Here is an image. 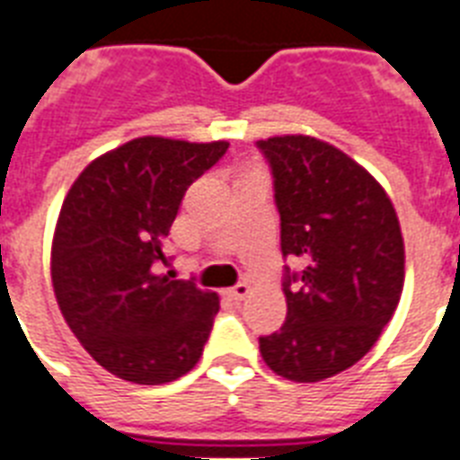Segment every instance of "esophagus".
<instances>
[{"label":"esophagus","instance_id":"34e87169","mask_svg":"<svg viewBox=\"0 0 460 460\" xmlns=\"http://www.w3.org/2000/svg\"><path fill=\"white\" fill-rule=\"evenodd\" d=\"M229 296L234 298V301H243V298H248V296H251V287H248L245 281H238L236 287L229 288Z\"/></svg>","mask_w":460,"mask_h":460}]
</instances>
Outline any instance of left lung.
Returning <instances> with one entry per match:
<instances>
[{
	"instance_id": "obj_1",
	"label": "left lung",
	"mask_w": 460,
	"mask_h": 460,
	"mask_svg": "<svg viewBox=\"0 0 460 460\" xmlns=\"http://www.w3.org/2000/svg\"><path fill=\"white\" fill-rule=\"evenodd\" d=\"M281 219L287 322L260 336L277 375L320 382L356 365L403 291V238L385 188L349 155L310 136L258 140Z\"/></svg>"
}]
</instances>
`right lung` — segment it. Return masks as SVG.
Returning <instances> with one entry per match:
<instances>
[{
    "label": "right lung",
    "instance_id": "right-lung-1",
    "mask_svg": "<svg viewBox=\"0 0 460 460\" xmlns=\"http://www.w3.org/2000/svg\"><path fill=\"white\" fill-rule=\"evenodd\" d=\"M229 143L136 138L83 169L61 205L52 284L64 320L111 375L166 385L200 360L219 298L157 274L188 186Z\"/></svg>",
    "mask_w": 460,
    "mask_h": 460
}]
</instances>
